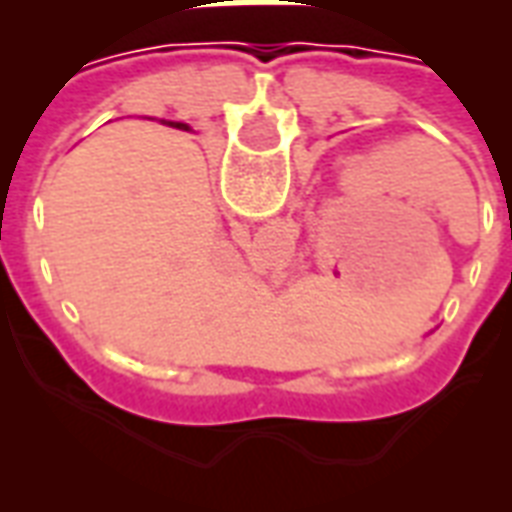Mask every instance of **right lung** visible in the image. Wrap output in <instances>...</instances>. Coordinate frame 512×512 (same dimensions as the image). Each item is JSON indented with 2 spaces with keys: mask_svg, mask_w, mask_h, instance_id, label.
I'll use <instances>...</instances> for the list:
<instances>
[{
  "mask_svg": "<svg viewBox=\"0 0 512 512\" xmlns=\"http://www.w3.org/2000/svg\"><path fill=\"white\" fill-rule=\"evenodd\" d=\"M183 128H186V126H183Z\"/></svg>",
  "mask_w": 512,
  "mask_h": 512,
  "instance_id": "right-lung-1",
  "label": "right lung"
}]
</instances>
